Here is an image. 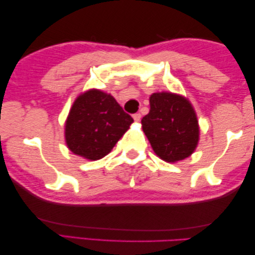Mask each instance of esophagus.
Masks as SVG:
<instances>
[{
  "label": "esophagus",
  "mask_w": 255,
  "mask_h": 255,
  "mask_svg": "<svg viewBox=\"0 0 255 255\" xmlns=\"http://www.w3.org/2000/svg\"><path fill=\"white\" fill-rule=\"evenodd\" d=\"M133 120L135 121V122H139L141 120V114L140 113H135V114H133Z\"/></svg>",
  "instance_id": "obj_1"
}]
</instances>
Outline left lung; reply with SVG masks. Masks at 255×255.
Wrapping results in <instances>:
<instances>
[{"instance_id":"8db88e82","label":"left lung","mask_w":255,"mask_h":255,"mask_svg":"<svg viewBox=\"0 0 255 255\" xmlns=\"http://www.w3.org/2000/svg\"><path fill=\"white\" fill-rule=\"evenodd\" d=\"M150 112L141 120L153 151L167 162L191 156L199 142L195 112L186 98L172 93L150 96Z\"/></svg>"}]
</instances>
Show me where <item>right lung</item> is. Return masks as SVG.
Returning a JSON list of instances; mask_svg holds the SVG:
<instances>
[{"mask_svg": "<svg viewBox=\"0 0 255 255\" xmlns=\"http://www.w3.org/2000/svg\"><path fill=\"white\" fill-rule=\"evenodd\" d=\"M132 122L113 96L91 89L71 107L65 122L66 144L78 156L100 159L111 152Z\"/></svg>", "mask_w": 255, "mask_h": 255, "instance_id": "right-lung-1", "label": "right lung"}]
</instances>
